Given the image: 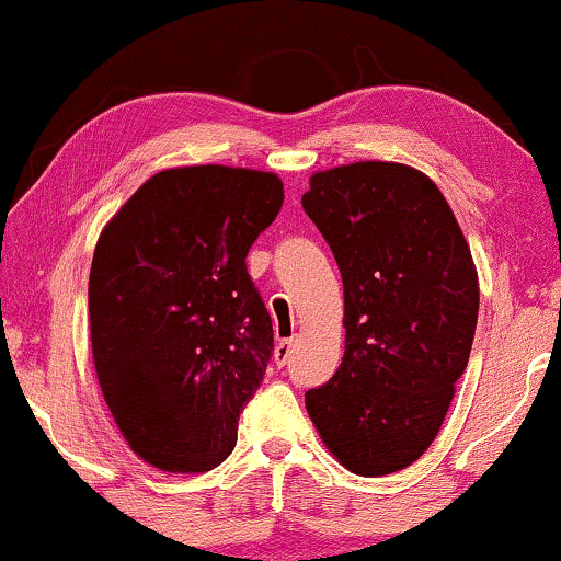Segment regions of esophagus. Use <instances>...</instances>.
Segmentation results:
<instances>
[{
	"mask_svg": "<svg viewBox=\"0 0 561 561\" xmlns=\"http://www.w3.org/2000/svg\"><path fill=\"white\" fill-rule=\"evenodd\" d=\"M293 347H295V340H279L274 347V360L276 366H285L289 360V355H293Z\"/></svg>",
	"mask_w": 561,
	"mask_h": 561,
	"instance_id": "obj_1",
	"label": "esophagus"
}]
</instances>
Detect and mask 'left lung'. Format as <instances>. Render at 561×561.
<instances>
[{"label": "left lung", "mask_w": 561, "mask_h": 561, "mask_svg": "<svg viewBox=\"0 0 561 561\" xmlns=\"http://www.w3.org/2000/svg\"><path fill=\"white\" fill-rule=\"evenodd\" d=\"M302 208L345 287V355L306 410L350 473L379 478L434 442L478 323L470 245L436 182L397 161L316 172Z\"/></svg>", "instance_id": "8db88e82"}]
</instances>
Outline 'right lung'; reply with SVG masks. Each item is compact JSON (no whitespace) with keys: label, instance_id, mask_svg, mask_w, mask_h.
<instances>
[{"label":"right lung","instance_id":"add662e5","mask_svg":"<svg viewBox=\"0 0 561 561\" xmlns=\"http://www.w3.org/2000/svg\"><path fill=\"white\" fill-rule=\"evenodd\" d=\"M282 201L272 172L174 167L101 229L88 279L93 366L127 447L153 468L206 473L238 444L274 350L245 255Z\"/></svg>","mask_w":561,"mask_h":561}]
</instances>
